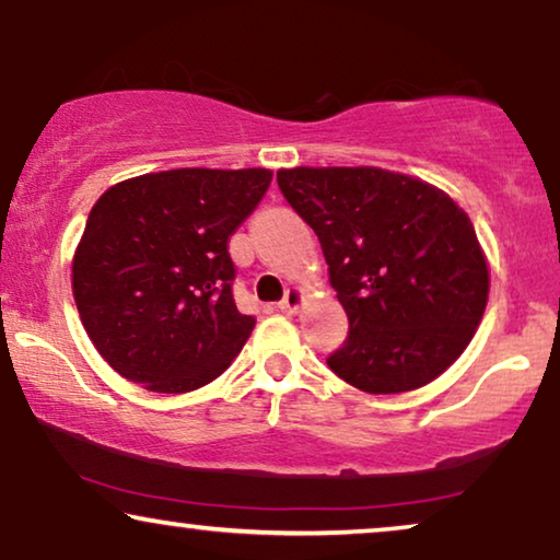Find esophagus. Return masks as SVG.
Listing matches in <instances>:
<instances>
[{
    "mask_svg": "<svg viewBox=\"0 0 560 560\" xmlns=\"http://www.w3.org/2000/svg\"><path fill=\"white\" fill-rule=\"evenodd\" d=\"M301 303H303V293L298 288H288L285 290V298H282V301L278 303V308L282 311V313H298V308H301Z\"/></svg>",
    "mask_w": 560,
    "mask_h": 560,
    "instance_id": "1",
    "label": "esophagus"
}]
</instances>
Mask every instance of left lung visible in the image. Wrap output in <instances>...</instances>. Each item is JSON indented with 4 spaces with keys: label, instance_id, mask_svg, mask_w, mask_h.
<instances>
[{
    "label": "left lung",
    "instance_id": "8db88e82",
    "mask_svg": "<svg viewBox=\"0 0 560 560\" xmlns=\"http://www.w3.org/2000/svg\"><path fill=\"white\" fill-rule=\"evenodd\" d=\"M278 186L316 232L349 336L326 359L372 395L408 393L469 347L489 295L474 224L431 183L382 167H293Z\"/></svg>",
    "mask_w": 560,
    "mask_h": 560
}]
</instances>
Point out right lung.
<instances>
[{
  "mask_svg": "<svg viewBox=\"0 0 560 560\" xmlns=\"http://www.w3.org/2000/svg\"><path fill=\"white\" fill-rule=\"evenodd\" d=\"M272 173L180 171L121 180L94 203L73 255V298L98 354L165 395L209 385L255 328L234 303L229 236Z\"/></svg>",
  "mask_w": 560,
  "mask_h": 560,
  "instance_id": "add662e5",
  "label": "right lung"
}]
</instances>
